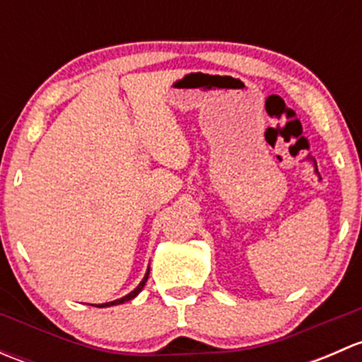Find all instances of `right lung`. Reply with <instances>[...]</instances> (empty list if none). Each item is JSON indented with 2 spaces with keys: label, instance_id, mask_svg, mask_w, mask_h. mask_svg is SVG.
<instances>
[{
  "label": "right lung",
  "instance_id": "add662e5",
  "mask_svg": "<svg viewBox=\"0 0 362 362\" xmlns=\"http://www.w3.org/2000/svg\"><path fill=\"white\" fill-rule=\"evenodd\" d=\"M148 273H151V269H148L147 272V275H145V279L141 280V284L140 286L136 287V289L133 291V293H129L127 296H124V298H120V299H117V301H112V303H103V305H98L100 306V308H105V306H112V305H120V303H126V301H129V299H133L134 296H138V293H140L141 289H144V286H145V282H147V279H148Z\"/></svg>",
  "mask_w": 362,
  "mask_h": 362
}]
</instances>
